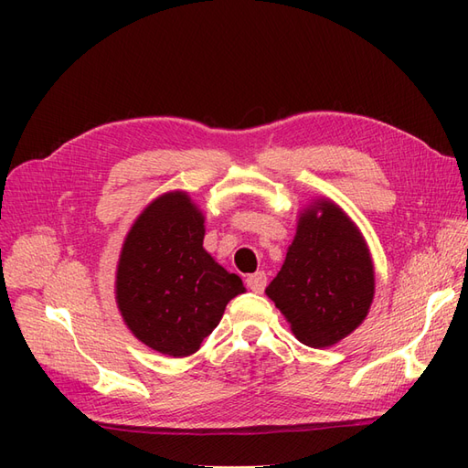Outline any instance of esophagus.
<instances>
[{
    "instance_id": "1",
    "label": "esophagus",
    "mask_w": 468,
    "mask_h": 468,
    "mask_svg": "<svg viewBox=\"0 0 468 468\" xmlns=\"http://www.w3.org/2000/svg\"><path fill=\"white\" fill-rule=\"evenodd\" d=\"M246 285L248 289H251L253 292H263L265 285H267V275L263 271H258V273H251L248 275L246 279Z\"/></svg>"
}]
</instances>
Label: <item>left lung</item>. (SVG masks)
I'll return each instance as SVG.
<instances>
[{
  "instance_id": "1",
  "label": "left lung",
  "mask_w": 468,
  "mask_h": 468,
  "mask_svg": "<svg viewBox=\"0 0 468 468\" xmlns=\"http://www.w3.org/2000/svg\"><path fill=\"white\" fill-rule=\"evenodd\" d=\"M265 292L304 346L328 347L357 328L373 303L375 275L365 239L342 208L318 201L303 212Z\"/></svg>"
}]
</instances>
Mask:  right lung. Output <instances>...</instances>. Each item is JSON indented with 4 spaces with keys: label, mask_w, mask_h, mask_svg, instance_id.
<instances>
[{
    "label": "right lung",
    "mask_w": 468,
    "mask_h": 468,
    "mask_svg": "<svg viewBox=\"0 0 468 468\" xmlns=\"http://www.w3.org/2000/svg\"><path fill=\"white\" fill-rule=\"evenodd\" d=\"M205 218L186 193H167L136 218L117 269V303L131 332L148 347L187 357L244 292L203 248Z\"/></svg>",
    "instance_id": "add662e5"
}]
</instances>
